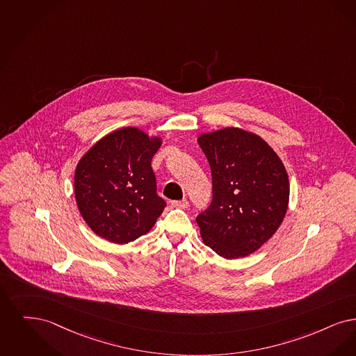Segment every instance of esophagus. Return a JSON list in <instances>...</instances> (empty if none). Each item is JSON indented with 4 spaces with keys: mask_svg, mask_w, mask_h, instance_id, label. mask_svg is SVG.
I'll return each instance as SVG.
<instances>
[{
    "mask_svg": "<svg viewBox=\"0 0 356 356\" xmlns=\"http://www.w3.org/2000/svg\"><path fill=\"white\" fill-rule=\"evenodd\" d=\"M171 207L175 209H187L188 207V201L182 200V201H171Z\"/></svg>",
    "mask_w": 356,
    "mask_h": 356,
    "instance_id": "esophagus-1",
    "label": "esophagus"
}]
</instances>
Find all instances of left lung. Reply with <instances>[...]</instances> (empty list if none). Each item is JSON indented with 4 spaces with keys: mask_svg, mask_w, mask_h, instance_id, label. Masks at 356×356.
I'll use <instances>...</instances> for the list:
<instances>
[{
    "mask_svg": "<svg viewBox=\"0 0 356 356\" xmlns=\"http://www.w3.org/2000/svg\"><path fill=\"white\" fill-rule=\"evenodd\" d=\"M198 143L213 175V201L197 217L202 241L226 259L245 258L282 225L290 200L286 168L258 134L227 126Z\"/></svg>",
    "mask_w": 356,
    "mask_h": 356,
    "instance_id": "left-lung-1",
    "label": "left lung"
}]
</instances>
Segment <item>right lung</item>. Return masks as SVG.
Masks as SVG:
<instances>
[{
	"instance_id": "add662e5",
	"label": "right lung",
	"mask_w": 356,
	"mask_h": 356,
	"mask_svg": "<svg viewBox=\"0 0 356 356\" xmlns=\"http://www.w3.org/2000/svg\"><path fill=\"white\" fill-rule=\"evenodd\" d=\"M159 136L138 127L114 130L81 156L74 172L78 210L98 236L124 245L153 229L166 202L156 194L152 159Z\"/></svg>"
}]
</instances>
